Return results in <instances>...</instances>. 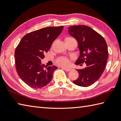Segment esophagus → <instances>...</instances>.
Listing matches in <instances>:
<instances>
[{"mask_svg": "<svg viewBox=\"0 0 121 121\" xmlns=\"http://www.w3.org/2000/svg\"><path fill=\"white\" fill-rule=\"evenodd\" d=\"M62 69H63V70H65L66 71H70L71 69H72L70 68H64V67H62Z\"/></svg>", "mask_w": 121, "mask_h": 121, "instance_id": "obj_1", "label": "esophagus"}]
</instances>
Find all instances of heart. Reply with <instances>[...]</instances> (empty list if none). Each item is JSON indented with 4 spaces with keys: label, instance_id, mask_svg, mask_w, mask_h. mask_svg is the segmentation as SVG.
<instances>
[{
    "label": "heart",
    "instance_id": "heart-1",
    "mask_svg": "<svg viewBox=\"0 0 121 121\" xmlns=\"http://www.w3.org/2000/svg\"><path fill=\"white\" fill-rule=\"evenodd\" d=\"M65 42H70V41H76L74 38L73 37H68L65 39ZM56 63L60 65H62V66H65L67 65L69 63V59L66 58V57L61 56L57 59L56 60Z\"/></svg>",
    "mask_w": 121,
    "mask_h": 121
}]
</instances>
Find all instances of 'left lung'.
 <instances>
[{
    "label": "left lung",
    "mask_w": 121,
    "mask_h": 121,
    "mask_svg": "<svg viewBox=\"0 0 121 121\" xmlns=\"http://www.w3.org/2000/svg\"><path fill=\"white\" fill-rule=\"evenodd\" d=\"M68 32L77 40L80 54L75 64L86 67L77 69L79 76L73 81L83 87L92 85L99 79L105 68L108 59V48L101 35L86 26H74L68 28Z\"/></svg>",
    "instance_id": "1"
}]
</instances>
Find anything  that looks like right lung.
<instances>
[{"mask_svg": "<svg viewBox=\"0 0 121 121\" xmlns=\"http://www.w3.org/2000/svg\"><path fill=\"white\" fill-rule=\"evenodd\" d=\"M63 26L46 27L26 35L15 51V65L19 77L34 89L44 87L52 80L57 67L45 66L41 62L45 53L62 32Z\"/></svg>", "mask_w": 121, "mask_h": 121, "instance_id": "1", "label": "right lung"}]
</instances>
